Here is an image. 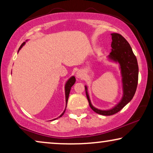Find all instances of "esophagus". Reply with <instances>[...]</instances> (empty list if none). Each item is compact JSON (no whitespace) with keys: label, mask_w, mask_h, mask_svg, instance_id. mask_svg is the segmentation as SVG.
<instances>
[{"label":"esophagus","mask_w":153,"mask_h":153,"mask_svg":"<svg viewBox=\"0 0 153 153\" xmlns=\"http://www.w3.org/2000/svg\"><path fill=\"white\" fill-rule=\"evenodd\" d=\"M83 76H84V74H83V72H82V71L81 70L77 71L76 73V76L77 77V78L81 79V78H83Z\"/></svg>","instance_id":"obj_1"}]
</instances>
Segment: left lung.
<instances>
[{
  "instance_id": "8db88e82",
  "label": "left lung",
  "mask_w": 153,
  "mask_h": 153,
  "mask_svg": "<svg viewBox=\"0 0 153 153\" xmlns=\"http://www.w3.org/2000/svg\"><path fill=\"white\" fill-rule=\"evenodd\" d=\"M111 52L107 56L108 61L118 64L122 77L123 96L120 102L109 109L102 110L96 108L91 103L87 85H85V93L89 105L95 113L102 116H111L122 109L132 100L137 91L139 76L137 59L131 47L126 39L118 33H111Z\"/></svg>"
}]
</instances>
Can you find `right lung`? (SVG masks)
Masks as SVG:
<instances>
[{
    "label": "right lung",
    "mask_w": 153,
    "mask_h": 153,
    "mask_svg": "<svg viewBox=\"0 0 153 153\" xmlns=\"http://www.w3.org/2000/svg\"><path fill=\"white\" fill-rule=\"evenodd\" d=\"M27 41H28V40H26V42H27ZM25 44H26V42H24L22 45H21V47H19V49L18 52L20 51V49H22L23 47H24ZM75 82H76V79H75V76H72L70 79H68V81H66L65 84V110L63 111V112L62 113L61 115H60V116H58V118H56L53 119V120H56V119H58V118H60V117H62V116H63L64 113H65V110H66L67 104H68V100L69 95H70V93L71 88H72V85L74 84Z\"/></svg>",
    "instance_id": "add662e5"
}]
</instances>
